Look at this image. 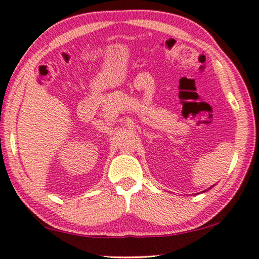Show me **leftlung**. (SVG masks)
Here are the masks:
<instances>
[{"label":"left lung","instance_id":"obj_1","mask_svg":"<svg viewBox=\"0 0 259 259\" xmlns=\"http://www.w3.org/2000/svg\"><path fill=\"white\" fill-rule=\"evenodd\" d=\"M211 187H213V186H211ZM211 187H209V188H208V190H210V188H211ZM208 190H205V191H203V192H207ZM203 192H201V193H203Z\"/></svg>","mask_w":259,"mask_h":259}]
</instances>
